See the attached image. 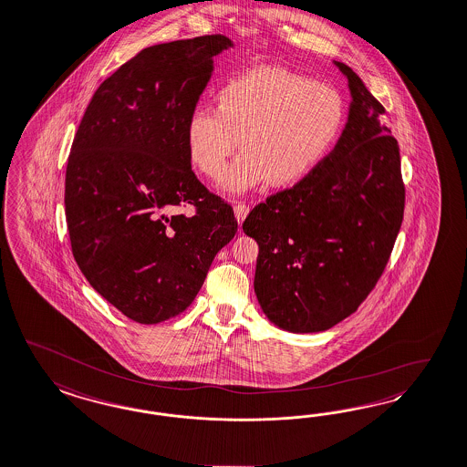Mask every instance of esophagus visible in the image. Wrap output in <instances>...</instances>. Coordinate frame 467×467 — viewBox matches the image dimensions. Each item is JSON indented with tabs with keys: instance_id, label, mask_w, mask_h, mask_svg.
I'll use <instances>...</instances> for the list:
<instances>
[{
	"instance_id": "esophagus-1",
	"label": "esophagus",
	"mask_w": 467,
	"mask_h": 467,
	"mask_svg": "<svg viewBox=\"0 0 467 467\" xmlns=\"http://www.w3.org/2000/svg\"><path fill=\"white\" fill-rule=\"evenodd\" d=\"M248 212H250V207L244 205V203H236V205H234V217H236L238 223H243V221L246 219Z\"/></svg>"
}]
</instances>
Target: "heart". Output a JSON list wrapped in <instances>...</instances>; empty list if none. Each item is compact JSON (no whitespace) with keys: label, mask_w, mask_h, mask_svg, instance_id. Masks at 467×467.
Returning a JSON list of instances; mask_svg holds the SVG:
<instances>
[{"label":"heart","mask_w":467,"mask_h":467,"mask_svg":"<svg viewBox=\"0 0 467 467\" xmlns=\"http://www.w3.org/2000/svg\"><path fill=\"white\" fill-rule=\"evenodd\" d=\"M343 101L324 84L277 67H258L227 82L219 109L196 107L186 120L190 161L210 179L246 150L221 177L225 193H246L275 179L288 184L310 174L338 140Z\"/></svg>","instance_id":"heart-1"}]
</instances>
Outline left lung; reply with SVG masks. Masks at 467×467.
I'll list each match as a JSON object with an SVG mask.
<instances>
[{"label": "left lung", "instance_id": "8db88e82", "mask_svg": "<svg viewBox=\"0 0 467 467\" xmlns=\"http://www.w3.org/2000/svg\"><path fill=\"white\" fill-rule=\"evenodd\" d=\"M335 65L352 97L338 143L243 223L258 243V304L290 333L326 331L354 314L385 271L402 225L400 151L385 109L348 65Z\"/></svg>", "mask_w": 467, "mask_h": 467}]
</instances>
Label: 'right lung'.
I'll use <instances>...</instances> for the list:
<instances>
[{"label": "right lung", "instance_id": "obj_1", "mask_svg": "<svg viewBox=\"0 0 467 467\" xmlns=\"http://www.w3.org/2000/svg\"><path fill=\"white\" fill-rule=\"evenodd\" d=\"M233 48L223 34L141 49L99 84L70 148L65 217L88 283L126 317L159 324L184 312L238 223L196 179L186 120ZM192 202L193 218H169Z\"/></svg>", "mask_w": 467, "mask_h": 467}]
</instances>
